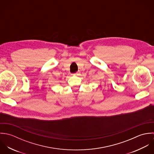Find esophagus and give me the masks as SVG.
I'll use <instances>...</instances> for the list:
<instances>
[{
  "mask_svg": "<svg viewBox=\"0 0 154 154\" xmlns=\"http://www.w3.org/2000/svg\"><path fill=\"white\" fill-rule=\"evenodd\" d=\"M73 75H78V73H74V74H72Z\"/></svg>",
  "mask_w": 154,
  "mask_h": 154,
  "instance_id": "34e87169",
  "label": "esophagus"
}]
</instances>
